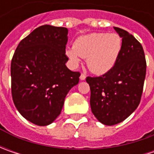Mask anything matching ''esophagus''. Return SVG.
Here are the masks:
<instances>
[{"instance_id": "esophagus-1", "label": "esophagus", "mask_w": 154, "mask_h": 154, "mask_svg": "<svg viewBox=\"0 0 154 154\" xmlns=\"http://www.w3.org/2000/svg\"><path fill=\"white\" fill-rule=\"evenodd\" d=\"M80 80H86V75L85 74H80Z\"/></svg>"}]
</instances>
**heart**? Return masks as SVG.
<instances>
[{
    "label": "heart",
    "instance_id": "obj_1",
    "mask_svg": "<svg viewBox=\"0 0 154 154\" xmlns=\"http://www.w3.org/2000/svg\"><path fill=\"white\" fill-rule=\"evenodd\" d=\"M122 51V38L116 33L94 32L80 37L74 49H67L66 55L77 65L80 56L86 58L87 67L95 74H104L115 67Z\"/></svg>",
    "mask_w": 154,
    "mask_h": 154
}]
</instances>
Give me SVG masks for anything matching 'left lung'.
<instances>
[{"label":"left lung","mask_w":154,"mask_h":154,"mask_svg":"<svg viewBox=\"0 0 154 154\" xmlns=\"http://www.w3.org/2000/svg\"><path fill=\"white\" fill-rule=\"evenodd\" d=\"M122 38V51L115 67L99 77H87L93 115L104 125L124 121L139 105L146 77L145 54L133 35L114 27Z\"/></svg>","instance_id":"left-lung-1"}]
</instances>
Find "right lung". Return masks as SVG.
<instances>
[{
    "label": "right lung",
    "instance_id": "obj_1",
    "mask_svg": "<svg viewBox=\"0 0 154 154\" xmlns=\"http://www.w3.org/2000/svg\"><path fill=\"white\" fill-rule=\"evenodd\" d=\"M68 33L65 27L41 26L21 40L13 56V100L33 124L47 126L55 121L69 90L79 83L80 73L66 66Z\"/></svg>",
    "mask_w": 154,
    "mask_h": 154
}]
</instances>
